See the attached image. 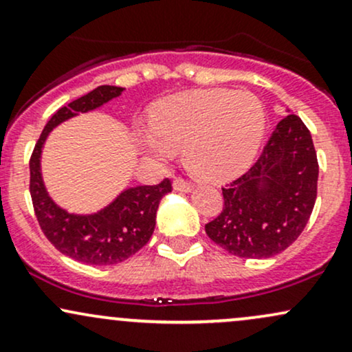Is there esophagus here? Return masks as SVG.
I'll return each instance as SVG.
<instances>
[{"instance_id": "obj_1", "label": "esophagus", "mask_w": 352, "mask_h": 352, "mask_svg": "<svg viewBox=\"0 0 352 352\" xmlns=\"http://www.w3.org/2000/svg\"><path fill=\"white\" fill-rule=\"evenodd\" d=\"M173 188H175L177 192H192L193 184L184 179H175L173 180Z\"/></svg>"}]
</instances>
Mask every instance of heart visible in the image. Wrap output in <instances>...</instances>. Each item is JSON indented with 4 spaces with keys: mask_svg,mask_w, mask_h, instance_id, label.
Instances as JSON below:
<instances>
[{
    "mask_svg": "<svg viewBox=\"0 0 352 352\" xmlns=\"http://www.w3.org/2000/svg\"><path fill=\"white\" fill-rule=\"evenodd\" d=\"M266 129V112L252 92L207 89L160 100L139 131V142L155 159L184 148L188 170L218 180L245 170L258 153Z\"/></svg>",
    "mask_w": 352,
    "mask_h": 352,
    "instance_id": "1",
    "label": "heart"
}]
</instances>
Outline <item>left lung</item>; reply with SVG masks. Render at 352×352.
Here are the masks:
<instances>
[{
  "mask_svg": "<svg viewBox=\"0 0 352 352\" xmlns=\"http://www.w3.org/2000/svg\"><path fill=\"white\" fill-rule=\"evenodd\" d=\"M318 157L298 116L278 122L258 160L221 188L223 210L205 225L208 238L240 258H270L301 235L318 193Z\"/></svg>",
  "mask_w": 352,
  "mask_h": 352,
  "instance_id": "left-lung-1",
  "label": "left lung"
}]
</instances>
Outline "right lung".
I'll return each instance as SVG.
<instances>
[{
    "mask_svg": "<svg viewBox=\"0 0 352 352\" xmlns=\"http://www.w3.org/2000/svg\"><path fill=\"white\" fill-rule=\"evenodd\" d=\"M122 92L124 87L99 86L60 107L47 120L30 160V192L39 227L60 253L86 265L120 263L147 245L155 228L160 200L172 192L168 179L157 185L125 188L107 207L89 215L60 208L47 193L41 173V152L50 132L72 117L99 109Z\"/></svg>",
    "mask_w": 352,
    "mask_h": 352,
    "instance_id": "obj_1",
    "label": "right lung"
}]
</instances>
